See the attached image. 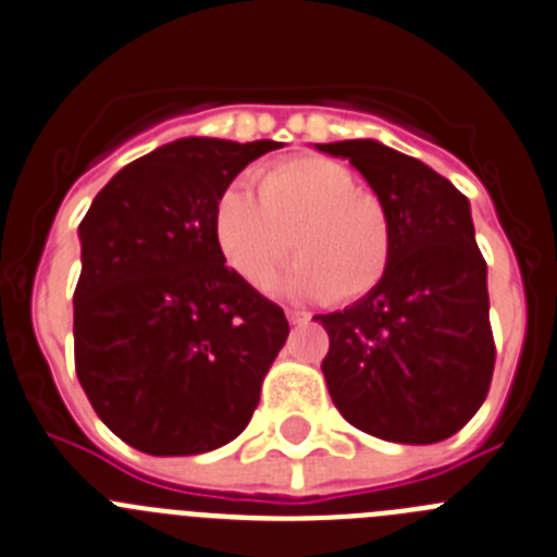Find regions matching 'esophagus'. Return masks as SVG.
Listing matches in <instances>:
<instances>
[{
  "mask_svg": "<svg viewBox=\"0 0 557 557\" xmlns=\"http://www.w3.org/2000/svg\"><path fill=\"white\" fill-rule=\"evenodd\" d=\"M288 322L290 324H305V322H310V313H308V310H288Z\"/></svg>",
  "mask_w": 557,
  "mask_h": 557,
  "instance_id": "34e87169",
  "label": "esophagus"
}]
</instances>
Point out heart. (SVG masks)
<instances>
[{"instance_id": "b5f03b06", "label": "heart", "mask_w": 557, "mask_h": 557, "mask_svg": "<svg viewBox=\"0 0 557 557\" xmlns=\"http://www.w3.org/2000/svg\"><path fill=\"white\" fill-rule=\"evenodd\" d=\"M258 197L233 185L216 205V242L233 272L267 290L288 249V288L299 297L355 302L388 274L394 233L385 205L360 191L349 169L324 158H288L258 174Z\"/></svg>"}]
</instances>
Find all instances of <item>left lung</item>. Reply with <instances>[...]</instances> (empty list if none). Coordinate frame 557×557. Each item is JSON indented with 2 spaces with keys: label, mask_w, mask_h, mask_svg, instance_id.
<instances>
[{
  "label": "left lung",
  "mask_w": 557,
  "mask_h": 557,
  "mask_svg": "<svg viewBox=\"0 0 557 557\" xmlns=\"http://www.w3.org/2000/svg\"><path fill=\"white\" fill-rule=\"evenodd\" d=\"M315 149L363 174L394 233L383 283L349 308L313 315L330 335V397L352 428L377 438H449L483 405L497 355L469 199L422 160L372 138Z\"/></svg>",
  "instance_id": "8db88e82"
}]
</instances>
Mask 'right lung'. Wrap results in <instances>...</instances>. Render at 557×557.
Wrapping results in <instances>:
<instances>
[{
	"mask_svg": "<svg viewBox=\"0 0 557 557\" xmlns=\"http://www.w3.org/2000/svg\"><path fill=\"white\" fill-rule=\"evenodd\" d=\"M277 141L180 138L133 160L79 222L74 366L124 444L199 455L242 435L288 338L283 308L224 267L216 205Z\"/></svg>",
	"mask_w": 557,
	"mask_h": 557,
	"instance_id": "add662e5",
	"label": "right lung"
}]
</instances>
